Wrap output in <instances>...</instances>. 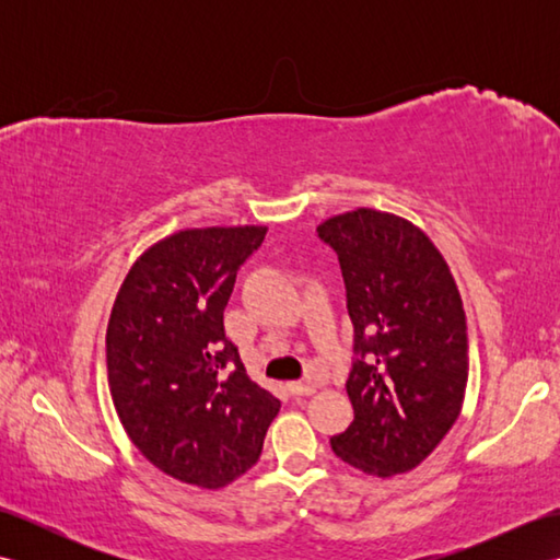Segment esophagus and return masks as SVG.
<instances>
[{"mask_svg": "<svg viewBox=\"0 0 560 560\" xmlns=\"http://www.w3.org/2000/svg\"><path fill=\"white\" fill-rule=\"evenodd\" d=\"M287 389L293 397H311L315 395V385L313 383H289Z\"/></svg>", "mask_w": 560, "mask_h": 560, "instance_id": "esophagus-1", "label": "esophagus"}]
</instances>
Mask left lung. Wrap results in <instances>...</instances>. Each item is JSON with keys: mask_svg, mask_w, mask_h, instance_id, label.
<instances>
[{"mask_svg": "<svg viewBox=\"0 0 560 560\" xmlns=\"http://www.w3.org/2000/svg\"><path fill=\"white\" fill-rule=\"evenodd\" d=\"M347 283L353 421L331 450L371 477L419 467L455 425L469 377L467 319L445 257L419 225L361 207L317 225Z\"/></svg>", "mask_w": 560, "mask_h": 560, "instance_id": "1", "label": "left lung"}]
</instances>
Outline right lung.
I'll return each instance as SVG.
<instances>
[{
  "label": "right lung",
  "instance_id": "obj_1",
  "mask_svg": "<svg viewBox=\"0 0 560 560\" xmlns=\"http://www.w3.org/2000/svg\"><path fill=\"white\" fill-rule=\"evenodd\" d=\"M267 225L185 229L127 271L105 355L129 440L168 477L217 491L253 467L281 401L249 380L223 307Z\"/></svg>",
  "mask_w": 560,
  "mask_h": 560
}]
</instances>
